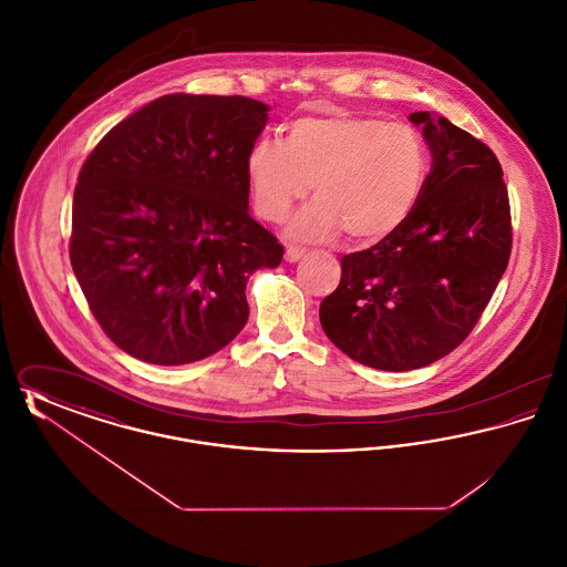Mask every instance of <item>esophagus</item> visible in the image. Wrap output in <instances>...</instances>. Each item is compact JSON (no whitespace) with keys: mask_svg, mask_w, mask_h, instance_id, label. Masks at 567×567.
I'll list each match as a JSON object with an SVG mask.
<instances>
[{"mask_svg":"<svg viewBox=\"0 0 567 567\" xmlns=\"http://www.w3.org/2000/svg\"><path fill=\"white\" fill-rule=\"evenodd\" d=\"M306 257V250H301V248H296V246H289L287 248V252H285V259L289 261V264H297L299 259H303Z\"/></svg>","mask_w":567,"mask_h":567,"instance_id":"1","label":"esophagus"}]
</instances>
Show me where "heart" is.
Here are the masks:
<instances>
[{
    "label": "heart",
    "mask_w": 567,
    "mask_h": 567,
    "mask_svg": "<svg viewBox=\"0 0 567 567\" xmlns=\"http://www.w3.org/2000/svg\"><path fill=\"white\" fill-rule=\"evenodd\" d=\"M425 172L427 153L412 127L354 114L297 118L282 142L261 137L246 155L252 204L266 220H282L315 190L287 227L297 243L342 231L357 244L386 238L416 206Z\"/></svg>",
    "instance_id": "b5f03b06"
}]
</instances>
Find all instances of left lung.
Returning a JSON list of instances; mask_svg holds the SVG:
<instances>
[{"mask_svg":"<svg viewBox=\"0 0 567 567\" xmlns=\"http://www.w3.org/2000/svg\"><path fill=\"white\" fill-rule=\"evenodd\" d=\"M432 172L404 223L342 257L338 289L319 310L324 336L357 363L425 368L478 323L513 246L504 172L493 151L449 118L412 112Z\"/></svg>","mask_w":567,"mask_h":567,"instance_id":"1","label":"left lung"}]
</instances>
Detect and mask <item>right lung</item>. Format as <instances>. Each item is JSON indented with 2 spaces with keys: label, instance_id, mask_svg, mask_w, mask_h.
Masks as SVG:
<instances>
[{
  "label": "right lung",
  "instance_id": "add662e5",
  "mask_svg": "<svg viewBox=\"0 0 567 567\" xmlns=\"http://www.w3.org/2000/svg\"><path fill=\"white\" fill-rule=\"evenodd\" d=\"M270 106L172 93L114 125L74 190L70 261L110 340L185 365L248 321L246 282L285 248L248 213L246 155Z\"/></svg>",
  "mask_w": 567,
  "mask_h": 567
}]
</instances>
